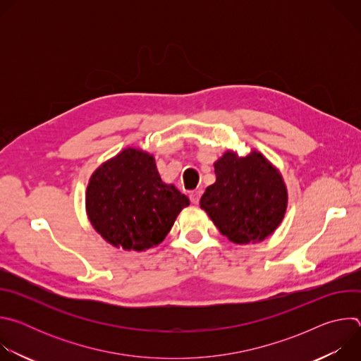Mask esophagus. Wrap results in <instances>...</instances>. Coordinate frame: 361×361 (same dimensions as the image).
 Here are the masks:
<instances>
[{
	"label": "esophagus",
	"instance_id": "obj_1",
	"mask_svg": "<svg viewBox=\"0 0 361 361\" xmlns=\"http://www.w3.org/2000/svg\"><path fill=\"white\" fill-rule=\"evenodd\" d=\"M200 197H201V191H200V190H195V191H191V192H190V201H191L192 204H198Z\"/></svg>",
	"mask_w": 361,
	"mask_h": 361
}]
</instances>
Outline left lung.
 <instances>
[{
    "mask_svg": "<svg viewBox=\"0 0 361 361\" xmlns=\"http://www.w3.org/2000/svg\"><path fill=\"white\" fill-rule=\"evenodd\" d=\"M216 183L205 188L200 207L235 244L259 243L276 231L287 210V187L280 171L252 149L238 157L226 151L214 163Z\"/></svg>",
    "mask_w": 361,
    "mask_h": 361,
    "instance_id": "left-lung-1",
    "label": "left lung"
}]
</instances>
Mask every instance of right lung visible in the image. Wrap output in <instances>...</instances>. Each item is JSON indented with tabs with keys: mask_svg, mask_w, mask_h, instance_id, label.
<instances>
[{
	"mask_svg": "<svg viewBox=\"0 0 361 361\" xmlns=\"http://www.w3.org/2000/svg\"><path fill=\"white\" fill-rule=\"evenodd\" d=\"M190 200L163 183L147 151L126 148L91 176L85 209L91 226L117 248L144 251L159 245Z\"/></svg>",
	"mask_w": 361,
	"mask_h": 361,
	"instance_id": "obj_1",
	"label": "right lung"
}]
</instances>
